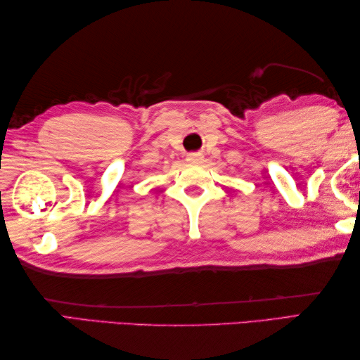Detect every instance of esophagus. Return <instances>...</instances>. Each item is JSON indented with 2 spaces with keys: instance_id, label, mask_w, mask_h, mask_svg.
<instances>
[{
  "instance_id": "obj_1",
  "label": "esophagus",
  "mask_w": 360,
  "mask_h": 360,
  "mask_svg": "<svg viewBox=\"0 0 360 360\" xmlns=\"http://www.w3.org/2000/svg\"><path fill=\"white\" fill-rule=\"evenodd\" d=\"M201 159H202L201 153H190V155H187L188 162H200Z\"/></svg>"
}]
</instances>
